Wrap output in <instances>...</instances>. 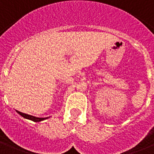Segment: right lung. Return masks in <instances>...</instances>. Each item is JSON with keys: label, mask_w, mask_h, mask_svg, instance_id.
I'll return each mask as SVG.
<instances>
[{"label": "right lung", "mask_w": 154, "mask_h": 154, "mask_svg": "<svg viewBox=\"0 0 154 154\" xmlns=\"http://www.w3.org/2000/svg\"><path fill=\"white\" fill-rule=\"evenodd\" d=\"M16 112H18L21 116H23V118L25 119H30V120H32L34 122H40V121L44 120L46 119L47 118H37V117H35V116H30V115H27V114H24V113H22V112H19V111H16Z\"/></svg>", "instance_id": "1"}]
</instances>
